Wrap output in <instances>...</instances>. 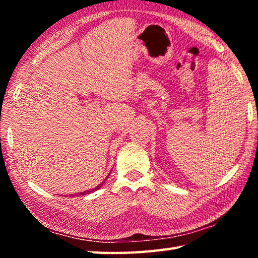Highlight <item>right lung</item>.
Returning a JSON list of instances; mask_svg holds the SVG:
<instances>
[{
  "label": "right lung",
  "mask_w": 258,
  "mask_h": 258,
  "mask_svg": "<svg viewBox=\"0 0 258 258\" xmlns=\"http://www.w3.org/2000/svg\"><path fill=\"white\" fill-rule=\"evenodd\" d=\"M109 176V175H108ZM108 176L104 178V181H102L101 183H100L99 185H97L95 187H93V189H91V190H85V191H83V192H80V194H76V196H85V195H87V194H91V192H93V191H97V190H99L100 187H101L102 185H103V183L106 182V180L108 178Z\"/></svg>",
  "instance_id": "1"
}]
</instances>
